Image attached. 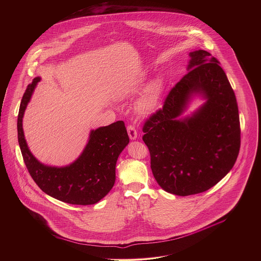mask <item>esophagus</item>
<instances>
[{
	"instance_id": "esophagus-1",
	"label": "esophagus",
	"mask_w": 261,
	"mask_h": 261,
	"mask_svg": "<svg viewBox=\"0 0 261 261\" xmlns=\"http://www.w3.org/2000/svg\"><path fill=\"white\" fill-rule=\"evenodd\" d=\"M127 132H128V135H129V138L131 140H135L136 139L138 134H137L136 128H135L134 125H128L127 126Z\"/></svg>"
}]
</instances>
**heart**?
I'll list each match as a JSON object with an SVG mask.
<instances>
[{
  "label": "heart",
  "instance_id": "heart-1",
  "mask_svg": "<svg viewBox=\"0 0 261 261\" xmlns=\"http://www.w3.org/2000/svg\"><path fill=\"white\" fill-rule=\"evenodd\" d=\"M142 86V82H139L135 84L132 87L128 88L126 90V95H132L135 94L137 91ZM162 91V80L156 79L154 81H152L149 85V87L147 88L146 93L143 97V99H141L140 103H139V110L142 112H151L155 106L158 105L159 99L161 97Z\"/></svg>",
  "mask_w": 261,
  "mask_h": 261
}]
</instances>
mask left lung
<instances>
[{"mask_svg": "<svg viewBox=\"0 0 261 261\" xmlns=\"http://www.w3.org/2000/svg\"><path fill=\"white\" fill-rule=\"evenodd\" d=\"M189 56L188 73L143 125L153 177L164 191L182 197L216 185L233 168L241 146L236 96L219 62L206 50ZM194 91L207 102L193 117L178 121Z\"/></svg>", "mask_w": 261, "mask_h": 261, "instance_id": "obj_1", "label": "left lung"}]
</instances>
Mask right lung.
I'll list each match as a JSON object with an SVG mask.
<instances>
[{
    "label": "right lung",
    "mask_w": 261,
    "mask_h": 261,
    "mask_svg": "<svg viewBox=\"0 0 261 261\" xmlns=\"http://www.w3.org/2000/svg\"><path fill=\"white\" fill-rule=\"evenodd\" d=\"M40 78L25 90L17 117V138L27 170L38 187L47 195L70 204H94L112 190L115 165L129 143L122 120L93 130L83 153L66 167H50L38 162L28 149L22 129L26 106Z\"/></svg>",
    "instance_id": "1"
}]
</instances>
